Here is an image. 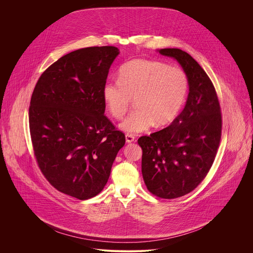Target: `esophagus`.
I'll use <instances>...</instances> for the list:
<instances>
[{"label": "esophagus", "instance_id": "obj_1", "mask_svg": "<svg viewBox=\"0 0 253 253\" xmlns=\"http://www.w3.org/2000/svg\"><path fill=\"white\" fill-rule=\"evenodd\" d=\"M125 137H126V142L127 143H131V142H133L135 140V136L132 135V134H126Z\"/></svg>", "mask_w": 253, "mask_h": 253}]
</instances>
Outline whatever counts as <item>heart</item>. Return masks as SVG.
Segmentation results:
<instances>
[{
  "label": "heart",
  "instance_id": "1",
  "mask_svg": "<svg viewBox=\"0 0 253 253\" xmlns=\"http://www.w3.org/2000/svg\"><path fill=\"white\" fill-rule=\"evenodd\" d=\"M185 72L159 61L135 59L119 69L118 80L103 86V100L109 113L121 119L135 98L136 109L120 124L127 134L144 132L171 123L179 114L188 93Z\"/></svg>",
  "mask_w": 253,
  "mask_h": 253
}]
</instances>
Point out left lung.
Here are the masks:
<instances>
[{
	"label": "left lung",
	"mask_w": 253,
	"mask_h": 253,
	"mask_svg": "<svg viewBox=\"0 0 253 253\" xmlns=\"http://www.w3.org/2000/svg\"><path fill=\"white\" fill-rule=\"evenodd\" d=\"M175 59L188 78L184 109L166 128L138 139L142 175L154 195L173 199L194 190L210 170L221 138L220 105L201 66L186 52L160 49Z\"/></svg>",
	"instance_id": "1"
}]
</instances>
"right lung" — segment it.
Here are the masks:
<instances>
[{"label":"right lung","mask_w":253,"mask_h":253,"mask_svg":"<svg viewBox=\"0 0 253 253\" xmlns=\"http://www.w3.org/2000/svg\"><path fill=\"white\" fill-rule=\"evenodd\" d=\"M114 46L71 52L39 78L29 108L38 165L60 192L80 200L99 194L125 135L105 115L103 86L119 55Z\"/></svg>","instance_id":"add662e5"}]
</instances>
